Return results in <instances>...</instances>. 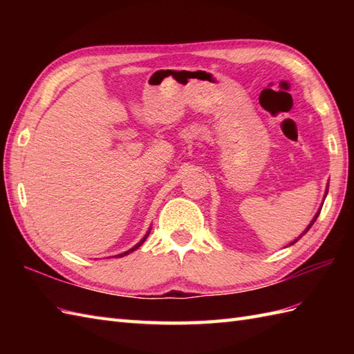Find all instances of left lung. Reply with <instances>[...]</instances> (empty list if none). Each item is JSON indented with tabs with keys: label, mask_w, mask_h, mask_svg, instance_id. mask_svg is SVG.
I'll list each match as a JSON object with an SVG mask.
<instances>
[{
	"label": "left lung",
	"mask_w": 354,
	"mask_h": 354,
	"mask_svg": "<svg viewBox=\"0 0 354 354\" xmlns=\"http://www.w3.org/2000/svg\"><path fill=\"white\" fill-rule=\"evenodd\" d=\"M327 193H328V184H327V189H326V193H324V199H322V204H324V201H326V196H327ZM322 204H321L319 209H318V212H317V214H315V216H313V219L310 221V223H309V225H307V228H306V230H304V231L301 232V234H299V237H297L295 240H292V242H290V243H289L288 246H290V245H293V243H297V242H298V240H299V239H301V237H303V236L306 234V232H307V231H309V230L312 228V225L315 223V221H317V219H318V216H319V213H321V208H322Z\"/></svg>",
	"instance_id": "8db88e82"
}]
</instances>
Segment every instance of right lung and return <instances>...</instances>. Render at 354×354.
Wrapping results in <instances>:
<instances>
[{"label": "right lung", "instance_id": "add662e5", "mask_svg": "<svg viewBox=\"0 0 354 354\" xmlns=\"http://www.w3.org/2000/svg\"><path fill=\"white\" fill-rule=\"evenodd\" d=\"M150 230H152V228H149V231L146 232V234H145V237H142L141 240H140V242L137 243V245H135L133 248H131V250H127V251H124V252H122V254H118V255H115V257H124V255H127V254H129V252H133L135 250H138V248L142 245V243H145V240L147 239V236L150 234Z\"/></svg>", "mask_w": 354, "mask_h": 354}]
</instances>
